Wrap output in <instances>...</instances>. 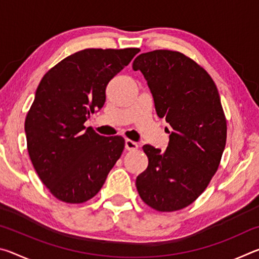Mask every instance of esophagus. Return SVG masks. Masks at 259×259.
I'll list each match as a JSON object with an SVG mask.
<instances>
[{
	"label": "esophagus",
	"instance_id": "34e87169",
	"mask_svg": "<svg viewBox=\"0 0 259 259\" xmlns=\"http://www.w3.org/2000/svg\"><path fill=\"white\" fill-rule=\"evenodd\" d=\"M124 147H125L126 151H134V150H137V148H138V144L133 142V140H130V139H125Z\"/></svg>",
	"mask_w": 259,
	"mask_h": 259
}]
</instances>
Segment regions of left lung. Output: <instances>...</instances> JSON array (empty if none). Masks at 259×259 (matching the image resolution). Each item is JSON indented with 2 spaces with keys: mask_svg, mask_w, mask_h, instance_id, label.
I'll list each match as a JSON object with an SVG mask.
<instances>
[{
  "mask_svg": "<svg viewBox=\"0 0 259 259\" xmlns=\"http://www.w3.org/2000/svg\"><path fill=\"white\" fill-rule=\"evenodd\" d=\"M147 81L159 117L171 126L164 152L151 145L136 179L140 198L157 211H176L202 194L226 144V120L217 87L195 61L177 51L154 50L134 60Z\"/></svg>",
  "mask_w": 259,
  "mask_h": 259,
  "instance_id": "left-lung-1",
  "label": "left lung"
}]
</instances>
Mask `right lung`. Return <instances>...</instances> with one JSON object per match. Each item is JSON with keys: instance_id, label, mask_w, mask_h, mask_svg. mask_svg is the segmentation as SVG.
Masks as SVG:
<instances>
[{"instance_id": "right-lung-1", "label": "right lung", "mask_w": 259, "mask_h": 259, "mask_svg": "<svg viewBox=\"0 0 259 259\" xmlns=\"http://www.w3.org/2000/svg\"><path fill=\"white\" fill-rule=\"evenodd\" d=\"M138 52L81 50L48 71L38 84L25 121L28 154L58 200L82 203L94 198L120 159L124 139L100 136L84 122L104 106L108 82Z\"/></svg>"}]
</instances>
